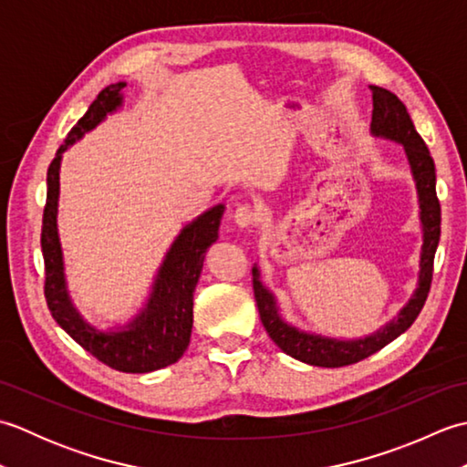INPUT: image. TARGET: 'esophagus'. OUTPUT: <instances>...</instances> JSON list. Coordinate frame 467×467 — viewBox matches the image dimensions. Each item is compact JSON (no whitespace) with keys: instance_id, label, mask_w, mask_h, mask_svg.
Masks as SVG:
<instances>
[{"instance_id":"obj_1","label":"esophagus","mask_w":467,"mask_h":467,"mask_svg":"<svg viewBox=\"0 0 467 467\" xmlns=\"http://www.w3.org/2000/svg\"><path fill=\"white\" fill-rule=\"evenodd\" d=\"M233 218H234L236 226L251 228V226L256 223V213L253 211V208H251L249 204H241V206L234 211Z\"/></svg>"}]
</instances>
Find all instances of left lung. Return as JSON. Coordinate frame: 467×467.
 I'll list each match as a JSON object with an SVG mask.
<instances>
[{
    "label": "left lung",
    "instance_id": "8db88e82",
    "mask_svg": "<svg viewBox=\"0 0 467 467\" xmlns=\"http://www.w3.org/2000/svg\"><path fill=\"white\" fill-rule=\"evenodd\" d=\"M373 94V114H371V134L377 138H387L403 146L405 156L411 168L415 188L420 198V218L423 228V246L420 261V281L410 303L403 306L400 315L393 321L387 323L383 329L367 335L363 339H333L315 333L301 331L299 327L286 323L279 306H276L275 295L261 283L259 266H253V289L256 306L263 327L269 333L271 339L276 343L281 351L295 357L303 363L315 367H345L365 359L377 353L387 343L408 331L411 323L418 319L425 299H428L431 276H433V256L440 243L441 233V208L438 194H435V164L433 158L425 146L423 138L415 130L408 108L393 92L379 86H369Z\"/></svg>",
    "mask_w": 467,
    "mask_h": 467
}]
</instances>
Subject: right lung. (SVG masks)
I'll use <instances>...</instances> for the list:
<instances>
[{
    "mask_svg": "<svg viewBox=\"0 0 467 467\" xmlns=\"http://www.w3.org/2000/svg\"><path fill=\"white\" fill-rule=\"evenodd\" d=\"M124 86L126 82L110 84L98 94L57 148L47 168V198L42 221L44 293L56 323L98 361L122 373H150L176 363L191 343L192 293L202 271L206 249L218 239L224 206H213L182 228L158 269L150 296L132 321L120 329L100 331L78 313L67 293L62 244L57 236L59 162L69 146L122 106Z\"/></svg>",
    "mask_w": 467,
    "mask_h": 467,
    "instance_id": "right-lung-1",
    "label": "right lung"
}]
</instances>
